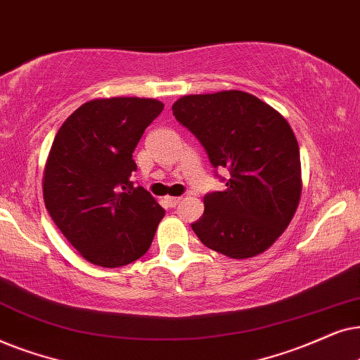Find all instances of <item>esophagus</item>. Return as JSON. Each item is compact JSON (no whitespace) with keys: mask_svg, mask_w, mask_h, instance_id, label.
<instances>
[{"mask_svg":"<svg viewBox=\"0 0 360 360\" xmlns=\"http://www.w3.org/2000/svg\"><path fill=\"white\" fill-rule=\"evenodd\" d=\"M165 199H166V204L169 205V207H176V205L181 202V199H183V198H177V195H166Z\"/></svg>","mask_w":360,"mask_h":360,"instance_id":"1","label":"esophagus"}]
</instances>
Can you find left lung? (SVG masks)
<instances>
[{
	"instance_id": "left-lung-1",
	"label": "left lung",
	"mask_w": 360,
	"mask_h": 360,
	"mask_svg": "<svg viewBox=\"0 0 360 360\" xmlns=\"http://www.w3.org/2000/svg\"><path fill=\"white\" fill-rule=\"evenodd\" d=\"M172 115L199 138L214 167L230 171L227 189L204 198L195 236L236 260L260 255L290 225L303 191L290 123L242 90L184 95Z\"/></svg>"
}]
</instances>
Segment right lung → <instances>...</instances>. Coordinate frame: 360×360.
Here are the masks:
<instances>
[{
	"mask_svg": "<svg viewBox=\"0 0 360 360\" xmlns=\"http://www.w3.org/2000/svg\"><path fill=\"white\" fill-rule=\"evenodd\" d=\"M156 98H94L62 123L42 176V195L62 236L85 260L124 266L145 255L165 210L133 188V151L162 112Z\"/></svg>",
	"mask_w": 360,
	"mask_h": 360,
	"instance_id": "1",
	"label": "right lung"
}]
</instances>
